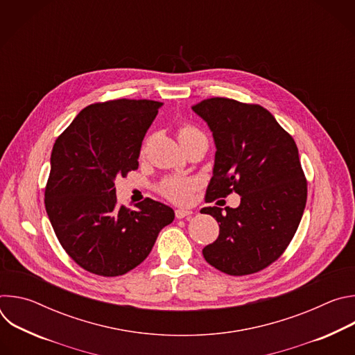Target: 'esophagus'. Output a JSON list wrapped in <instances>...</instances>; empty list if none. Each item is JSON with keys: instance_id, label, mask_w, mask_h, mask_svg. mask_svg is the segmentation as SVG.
Here are the masks:
<instances>
[{"instance_id": "esophagus-1", "label": "esophagus", "mask_w": 355, "mask_h": 355, "mask_svg": "<svg viewBox=\"0 0 355 355\" xmlns=\"http://www.w3.org/2000/svg\"><path fill=\"white\" fill-rule=\"evenodd\" d=\"M189 215H192V211H189V209H182V208L175 209V218L177 219H184L185 216H189Z\"/></svg>"}]
</instances>
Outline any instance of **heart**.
<instances>
[{
  "instance_id": "heart-1",
  "label": "heart",
  "mask_w": 355,
  "mask_h": 355,
  "mask_svg": "<svg viewBox=\"0 0 355 355\" xmlns=\"http://www.w3.org/2000/svg\"><path fill=\"white\" fill-rule=\"evenodd\" d=\"M199 135H202V132H199L196 128L191 125H182L178 129L180 143ZM193 189H195V181L189 178H168L163 181L160 185L162 193L174 202H185L191 196Z\"/></svg>"
}]
</instances>
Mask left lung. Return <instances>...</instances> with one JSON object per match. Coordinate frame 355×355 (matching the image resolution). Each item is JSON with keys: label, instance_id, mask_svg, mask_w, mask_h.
<instances>
[{"label": "left lung", "instance_id": "obj_1", "mask_svg": "<svg viewBox=\"0 0 355 355\" xmlns=\"http://www.w3.org/2000/svg\"><path fill=\"white\" fill-rule=\"evenodd\" d=\"M192 111L216 146L207 202L241 196L237 208L200 209L219 223V237L202 254L229 275L259 272L281 257L305 211L308 187L295 140L260 105L218 96Z\"/></svg>", "mask_w": 355, "mask_h": 355}]
</instances>
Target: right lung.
<instances>
[{"label":"right lung","mask_w":355,"mask_h":355,"mask_svg":"<svg viewBox=\"0 0 355 355\" xmlns=\"http://www.w3.org/2000/svg\"><path fill=\"white\" fill-rule=\"evenodd\" d=\"M163 103L114 99L84 108L50 156L44 207L67 254L88 272L118 277L150 254L174 211L146 198L116 204L115 178L139 167L143 137Z\"/></svg>","instance_id":"right-lung-1"}]
</instances>
